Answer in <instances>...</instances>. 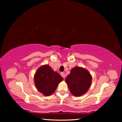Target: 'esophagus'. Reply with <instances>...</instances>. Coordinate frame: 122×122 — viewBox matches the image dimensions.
Listing matches in <instances>:
<instances>
[{"label": "esophagus", "instance_id": "34e87169", "mask_svg": "<svg viewBox=\"0 0 122 122\" xmlns=\"http://www.w3.org/2000/svg\"><path fill=\"white\" fill-rule=\"evenodd\" d=\"M61 76L63 78H65V77H66V75H65V73H61Z\"/></svg>", "mask_w": 122, "mask_h": 122}]
</instances>
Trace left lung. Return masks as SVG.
Segmentation results:
<instances>
[{"label": "left lung", "mask_w": 122, "mask_h": 122, "mask_svg": "<svg viewBox=\"0 0 122 122\" xmlns=\"http://www.w3.org/2000/svg\"><path fill=\"white\" fill-rule=\"evenodd\" d=\"M92 77L89 71L82 67H75L66 78L70 92L75 96L83 95L87 92L92 83Z\"/></svg>", "instance_id": "left-lung-1"}]
</instances>
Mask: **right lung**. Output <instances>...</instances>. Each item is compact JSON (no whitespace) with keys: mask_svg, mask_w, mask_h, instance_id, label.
Segmentation results:
<instances>
[{"mask_svg":"<svg viewBox=\"0 0 122 122\" xmlns=\"http://www.w3.org/2000/svg\"><path fill=\"white\" fill-rule=\"evenodd\" d=\"M34 83L37 89L45 96H50L55 92L62 76L54 71L49 65H44L37 70L34 75Z\"/></svg>","mask_w":122,"mask_h":122,"instance_id":"1","label":"right lung"}]
</instances>
